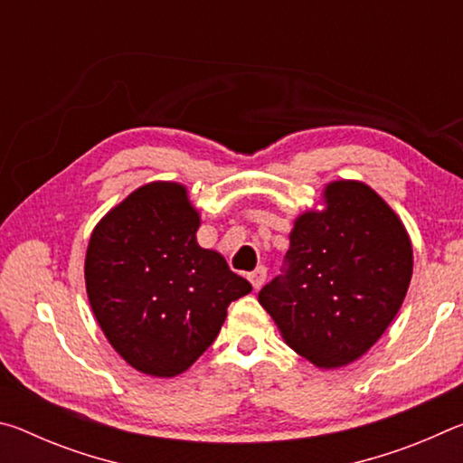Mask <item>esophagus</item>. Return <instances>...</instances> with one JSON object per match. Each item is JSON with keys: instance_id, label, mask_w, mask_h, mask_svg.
Masks as SVG:
<instances>
[{"instance_id": "1", "label": "esophagus", "mask_w": 463, "mask_h": 463, "mask_svg": "<svg viewBox=\"0 0 463 463\" xmlns=\"http://www.w3.org/2000/svg\"><path fill=\"white\" fill-rule=\"evenodd\" d=\"M249 281H250V286H253L255 289H260L261 286H263V281H265V278H268V269L263 268V265H260V268L257 269H253L249 273Z\"/></svg>"}]
</instances>
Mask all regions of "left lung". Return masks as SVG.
Returning a JSON list of instances; mask_svg holds the SVG:
<instances>
[{"label":"left lung","mask_w":463,"mask_h":463,"mask_svg":"<svg viewBox=\"0 0 463 463\" xmlns=\"http://www.w3.org/2000/svg\"><path fill=\"white\" fill-rule=\"evenodd\" d=\"M323 203L294 221L288 269L260 304L298 355L335 370L367 354L398 315L412 245L401 216L364 182L326 184Z\"/></svg>","instance_id":"left-lung-1"}]
</instances>
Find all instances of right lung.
I'll return each instance as SVG.
<instances>
[{
    "mask_svg": "<svg viewBox=\"0 0 463 463\" xmlns=\"http://www.w3.org/2000/svg\"><path fill=\"white\" fill-rule=\"evenodd\" d=\"M200 214L175 182H151L96 224L85 289L98 325L124 362L174 378L221 333L226 308L250 284L224 257L198 245Z\"/></svg>",
    "mask_w": 463,
    "mask_h": 463,
    "instance_id": "add662e5",
    "label": "right lung"
}]
</instances>
